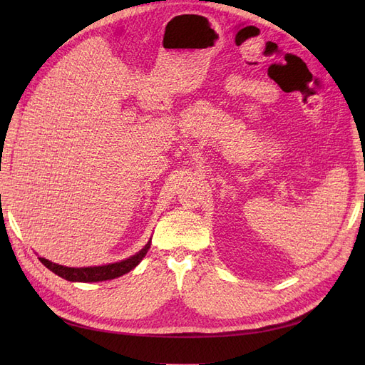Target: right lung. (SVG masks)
<instances>
[{
    "instance_id": "obj_1",
    "label": "right lung",
    "mask_w": 365,
    "mask_h": 365,
    "mask_svg": "<svg viewBox=\"0 0 365 365\" xmlns=\"http://www.w3.org/2000/svg\"><path fill=\"white\" fill-rule=\"evenodd\" d=\"M150 248V240L145 245L141 251H138L134 256H130L126 260L115 262V263H109V264H102V267H88V268H68V267H62V264L53 263L47 259L39 257L41 263L43 267H47L51 272H54L59 277L68 280V282H83V283H90V282H103V280H113L120 277L130 269H134L137 264L143 260V257L146 256L148 250Z\"/></svg>"
}]
</instances>
